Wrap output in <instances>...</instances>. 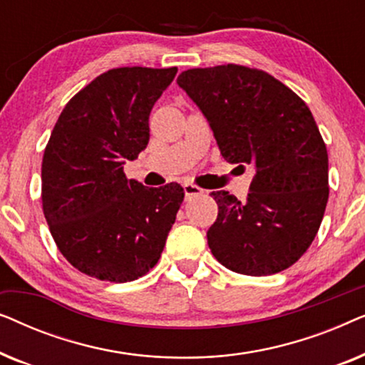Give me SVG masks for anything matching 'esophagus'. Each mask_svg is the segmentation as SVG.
<instances>
[{
    "label": "esophagus",
    "instance_id": "esophagus-1",
    "mask_svg": "<svg viewBox=\"0 0 365 365\" xmlns=\"http://www.w3.org/2000/svg\"><path fill=\"white\" fill-rule=\"evenodd\" d=\"M182 187H184V196H186V199H192V197L201 196V194H202V189L199 187V186H196V184L184 182Z\"/></svg>",
    "mask_w": 365,
    "mask_h": 365
}]
</instances>
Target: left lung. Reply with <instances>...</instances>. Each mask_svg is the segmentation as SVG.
Here are the masks:
<instances>
[{"instance_id": "obj_1", "label": "left lung", "mask_w": 365, "mask_h": 365, "mask_svg": "<svg viewBox=\"0 0 365 365\" xmlns=\"http://www.w3.org/2000/svg\"><path fill=\"white\" fill-rule=\"evenodd\" d=\"M178 84L207 119L222 158L256 169L246 201L211 192L214 257L246 276L291 267L316 237L329 199L327 149L311 109L271 74L239 64L187 69Z\"/></svg>"}]
</instances>
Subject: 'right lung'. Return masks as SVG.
<instances>
[{"mask_svg":"<svg viewBox=\"0 0 365 365\" xmlns=\"http://www.w3.org/2000/svg\"><path fill=\"white\" fill-rule=\"evenodd\" d=\"M178 68H116L69 99L46 144L41 201L66 261L99 281L156 266L184 199L179 184L144 187L124 163L149 143V114Z\"/></svg>","mask_w":365,"mask_h":365,"instance_id":"right-lung-1","label":"right lung"}]
</instances>
